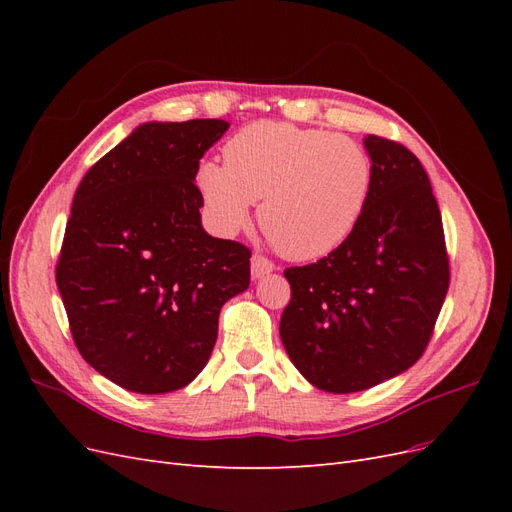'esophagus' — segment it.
I'll list each match as a JSON object with an SVG mask.
<instances>
[{"mask_svg": "<svg viewBox=\"0 0 512 512\" xmlns=\"http://www.w3.org/2000/svg\"><path fill=\"white\" fill-rule=\"evenodd\" d=\"M275 269L273 262L265 256H252V277L254 280H260V277L269 275Z\"/></svg>", "mask_w": 512, "mask_h": 512, "instance_id": "34e87169", "label": "esophagus"}]
</instances>
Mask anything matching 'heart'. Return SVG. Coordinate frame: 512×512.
Here are the masks:
<instances>
[{
    "mask_svg": "<svg viewBox=\"0 0 512 512\" xmlns=\"http://www.w3.org/2000/svg\"><path fill=\"white\" fill-rule=\"evenodd\" d=\"M196 192L218 235L247 226L260 201L262 230L284 256L320 260L359 228L374 190V162L344 134L256 121L232 134L224 164L200 162Z\"/></svg>",
    "mask_w": 512,
    "mask_h": 512,
    "instance_id": "1",
    "label": "heart"
}]
</instances>
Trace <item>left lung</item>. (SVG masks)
<instances>
[{
  "label": "left lung",
  "mask_w": 512,
  "mask_h": 512,
  "mask_svg": "<svg viewBox=\"0 0 512 512\" xmlns=\"http://www.w3.org/2000/svg\"><path fill=\"white\" fill-rule=\"evenodd\" d=\"M363 145L374 190L359 228L331 256L284 271L282 344L327 393L365 391L410 369L448 290L442 218L423 164L374 134Z\"/></svg>",
  "instance_id": "obj_1"
}]
</instances>
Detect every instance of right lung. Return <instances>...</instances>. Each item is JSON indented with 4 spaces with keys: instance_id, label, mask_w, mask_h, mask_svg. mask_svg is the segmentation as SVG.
<instances>
[{
    "instance_id": "add662e5",
    "label": "right lung",
    "mask_w": 512,
    "mask_h": 512,
    "mask_svg": "<svg viewBox=\"0 0 512 512\" xmlns=\"http://www.w3.org/2000/svg\"><path fill=\"white\" fill-rule=\"evenodd\" d=\"M228 128L141 123L74 194L57 288L83 359L126 391L188 386L209 361L222 305L250 286V250L203 228L194 183Z\"/></svg>"
}]
</instances>
